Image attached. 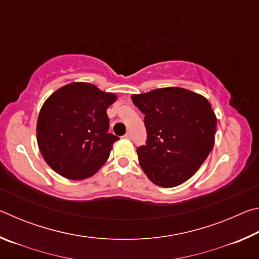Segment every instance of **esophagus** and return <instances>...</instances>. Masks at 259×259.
I'll return each mask as SVG.
<instances>
[{
	"mask_svg": "<svg viewBox=\"0 0 259 259\" xmlns=\"http://www.w3.org/2000/svg\"><path fill=\"white\" fill-rule=\"evenodd\" d=\"M123 137L126 138V139H130V138H131V135H130L129 133H126V134L123 136Z\"/></svg>",
	"mask_w": 259,
	"mask_h": 259,
	"instance_id": "1",
	"label": "esophagus"
}]
</instances>
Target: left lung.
Segmentation results:
<instances>
[{
  "instance_id": "obj_1",
  "label": "left lung",
  "mask_w": 259,
  "mask_h": 259,
  "mask_svg": "<svg viewBox=\"0 0 259 259\" xmlns=\"http://www.w3.org/2000/svg\"><path fill=\"white\" fill-rule=\"evenodd\" d=\"M131 99L145 115L146 145L137 148L144 172L162 187L186 182L212 150L217 120L211 105L203 96L176 87Z\"/></svg>"
}]
</instances>
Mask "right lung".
Wrapping results in <instances>:
<instances>
[{
    "mask_svg": "<svg viewBox=\"0 0 259 259\" xmlns=\"http://www.w3.org/2000/svg\"><path fill=\"white\" fill-rule=\"evenodd\" d=\"M115 95L74 82L52 94L38 114L36 135L43 159L57 174L84 179L107 161L119 137L108 133L106 109Z\"/></svg>",
    "mask_w": 259,
    "mask_h": 259,
    "instance_id": "add662e5",
    "label": "right lung"
}]
</instances>
